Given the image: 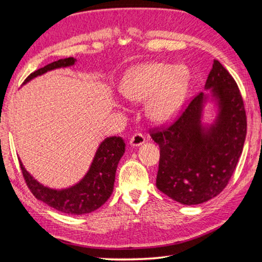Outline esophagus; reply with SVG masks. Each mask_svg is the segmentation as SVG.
<instances>
[{
    "label": "esophagus",
    "instance_id": "34e87169",
    "mask_svg": "<svg viewBox=\"0 0 262 262\" xmlns=\"http://www.w3.org/2000/svg\"><path fill=\"white\" fill-rule=\"evenodd\" d=\"M146 141V138L141 133H136V135H133L130 139V145L131 147H139L145 143Z\"/></svg>",
    "mask_w": 262,
    "mask_h": 262
}]
</instances>
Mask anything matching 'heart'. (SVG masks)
Returning a JSON list of instances; mask_svg holds the SVG:
<instances>
[{"mask_svg":"<svg viewBox=\"0 0 262 262\" xmlns=\"http://www.w3.org/2000/svg\"><path fill=\"white\" fill-rule=\"evenodd\" d=\"M190 82V72L183 66L145 63L127 72L121 86L126 99L146 103V114L157 124L167 123L179 113Z\"/></svg>","mask_w":262,"mask_h":262,"instance_id":"b5f03b06","label":"heart"}]
</instances>
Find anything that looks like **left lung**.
Wrapping results in <instances>:
<instances>
[{"label": "left lung", "mask_w": 262, "mask_h": 262, "mask_svg": "<svg viewBox=\"0 0 262 262\" xmlns=\"http://www.w3.org/2000/svg\"><path fill=\"white\" fill-rule=\"evenodd\" d=\"M200 93L178 121L151 133L161 148L156 185L182 205H199L225 189L241 156L247 116L235 80L215 60ZM210 100L217 111L211 125L202 123L204 105Z\"/></svg>", "instance_id": "1"}]
</instances>
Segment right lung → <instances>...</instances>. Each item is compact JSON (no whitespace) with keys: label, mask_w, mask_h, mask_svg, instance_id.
<instances>
[{"label":"right lung","mask_w":262,"mask_h":262,"mask_svg":"<svg viewBox=\"0 0 262 262\" xmlns=\"http://www.w3.org/2000/svg\"><path fill=\"white\" fill-rule=\"evenodd\" d=\"M76 58L68 57L47 64L25 80L24 84L34 78L60 68L72 67ZM125 151V142L121 137H110L100 142L86 175L78 183L66 189H52L34 179L20 161L26 183L37 199L54 209L70 215H83L103 206L114 189L115 173L120 159Z\"/></svg>","instance_id":"obj_1"}]
</instances>
